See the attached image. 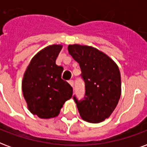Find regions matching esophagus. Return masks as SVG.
I'll return each instance as SVG.
<instances>
[{"label": "esophagus", "mask_w": 147, "mask_h": 147, "mask_svg": "<svg viewBox=\"0 0 147 147\" xmlns=\"http://www.w3.org/2000/svg\"><path fill=\"white\" fill-rule=\"evenodd\" d=\"M68 82H69V84H70V85H71V87H74V81H73V80H70V81H68Z\"/></svg>", "instance_id": "1"}]
</instances>
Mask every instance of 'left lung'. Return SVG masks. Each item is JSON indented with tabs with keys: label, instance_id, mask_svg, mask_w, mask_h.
<instances>
[{
	"label": "left lung",
	"instance_id": "1",
	"mask_svg": "<svg viewBox=\"0 0 147 147\" xmlns=\"http://www.w3.org/2000/svg\"><path fill=\"white\" fill-rule=\"evenodd\" d=\"M68 51L79 63L85 84L84 99L78 101L74 96L81 118L90 123L103 121L113 112L121 94L118 66L107 55L92 46L69 45Z\"/></svg>",
	"mask_w": 147,
	"mask_h": 147
}]
</instances>
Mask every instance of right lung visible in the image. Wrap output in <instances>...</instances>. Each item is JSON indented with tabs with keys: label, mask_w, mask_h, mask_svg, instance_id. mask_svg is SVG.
<instances>
[{
	"label": "right lung",
	"mask_w": 147,
	"mask_h": 147,
	"mask_svg": "<svg viewBox=\"0 0 147 147\" xmlns=\"http://www.w3.org/2000/svg\"><path fill=\"white\" fill-rule=\"evenodd\" d=\"M62 49V45H52L40 50L23 75L22 90L27 107L40 118L57 117L63 104L72 97V87L61 78L63 67L55 63Z\"/></svg>",
	"instance_id": "1"
}]
</instances>
